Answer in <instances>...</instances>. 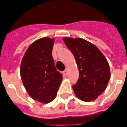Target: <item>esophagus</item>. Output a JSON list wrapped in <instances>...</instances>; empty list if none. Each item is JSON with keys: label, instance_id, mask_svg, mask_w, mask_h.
Here are the masks:
<instances>
[{"label": "esophagus", "instance_id": "obj_1", "mask_svg": "<svg viewBox=\"0 0 127 127\" xmlns=\"http://www.w3.org/2000/svg\"><path fill=\"white\" fill-rule=\"evenodd\" d=\"M67 73H68V69H66L63 71L64 76H66V75H67Z\"/></svg>", "mask_w": 127, "mask_h": 127}]
</instances>
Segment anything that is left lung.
<instances>
[{
    "mask_svg": "<svg viewBox=\"0 0 127 127\" xmlns=\"http://www.w3.org/2000/svg\"><path fill=\"white\" fill-rule=\"evenodd\" d=\"M74 56L79 71V79L73 86L76 97L85 102L97 99L107 88L110 68L107 58L97 47L85 39L63 38Z\"/></svg>",
    "mask_w": 127,
    "mask_h": 127,
    "instance_id": "8db88e82",
    "label": "left lung"
}]
</instances>
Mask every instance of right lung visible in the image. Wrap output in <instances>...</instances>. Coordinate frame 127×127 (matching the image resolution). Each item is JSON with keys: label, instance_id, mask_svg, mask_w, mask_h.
Masks as SVG:
<instances>
[{"label": "right lung", "instance_id": "right-lung-1", "mask_svg": "<svg viewBox=\"0 0 127 127\" xmlns=\"http://www.w3.org/2000/svg\"><path fill=\"white\" fill-rule=\"evenodd\" d=\"M55 39L42 38L32 43L20 63L22 82L33 100L47 104L53 101L63 80L52 57Z\"/></svg>", "mask_w": 127, "mask_h": 127}]
</instances>
